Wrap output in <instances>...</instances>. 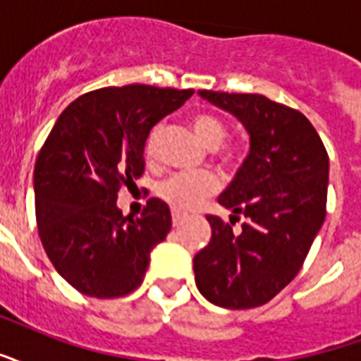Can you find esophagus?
<instances>
[{
    "label": "esophagus",
    "mask_w": 361,
    "mask_h": 361,
    "mask_svg": "<svg viewBox=\"0 0 361 361\" xmlns=\"http://www.w3.org/2000/svg\"><path fill=\"white\" fill-rule=\"evenodd\" d=\"M183 219H185V214H181V212H172V224H174V227L176 225H180Z\"/></svg>",
    "instance_id": "1"
}]
</instances>
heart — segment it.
<instances>
[{
	"mask_svg": "<svg viewBox=\"0 0 361 361\" xmlns=\"http://www.w3.org/2000/svg\"><path fill=\"white\" fill-rule=\"evenodd\" d=\"M191 128L206 149H216V155L224 162L233 161V149L231 147L216 149L217 147L224 144L225 136H227V126L217 115L208 114V111L195 114L191 117ZM155 137L157 130H153L147 144H145L147 161H153V157H155ZM217 187H219V181L210 172H202V174L195 176L174 174L169 176L166 180H162L157 185V195H159V199L164 200L174 210L191 212L195 208H199L208 197H212L217 191Z\"/></svg>",
	"mask_w": 361,
	"mask_h": 361,
	"instance_id": "1",
	"label": "heart"
}]
</instances>
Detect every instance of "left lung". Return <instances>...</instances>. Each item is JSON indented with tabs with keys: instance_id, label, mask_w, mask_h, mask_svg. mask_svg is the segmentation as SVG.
Returning a JSON list of instances; mask_svg holds the SVG:
<instances>
[{
	"instance_id": "left-lung-1",
	"label": "left lung",
	"mask_w": 361,
	"mask_h": 361,
	"mask_svg": "<svg viewBox=\"0 0 361 361\" xmlns=\"http://www.w3.org/2000/svg\"><path fill=\"white\" fill-rule=\"evenodd\" d=\"M250 134V155L219 204L231 224L208 216L212 238L192 259L202 295L224 309L261 307L301 271L326 219L329 157L310 121L263 94L199 90ZM240 216V230L234 224Z\"/></svg>"
}]
</instances>
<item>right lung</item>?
I'll return each instance as SVG.
<instances>
[{"mask_svg":"<svg viewBox=\"0 0 361 361\" xmlns=\"http://www.w3.org/2000/svg\"><path fill=\"white\" fill-rule=\"evenodd\" d=\"M192 89L107 87L66 107L34 170L41 244L62 279L85 295L114 299L144 282L151 250L172 227L170 208L149 199L123 216L117 192L144 174L151 128L183 106Z\"/></svg>","mask_w":361,"mask_h":361,"instance_id":"obj_1","label":"right lung"}]
</instances>
